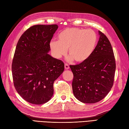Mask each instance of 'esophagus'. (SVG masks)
<instances>
[{"instance_id":"34e87169","label":"esophagus","mask_w":129,"mask_h":129,"mask_svg":"<svg viewBox=\"0 0 129 129\" xmlns=\"http://www.w3.org/2000/svg\"><path fill=\"white\" fill-rule=\"evenodd\" d=\"M64 68H65L66 70H68L70 68L69 65H68L67 63H65L64 64Z\"/></svg>"}]
</instances>
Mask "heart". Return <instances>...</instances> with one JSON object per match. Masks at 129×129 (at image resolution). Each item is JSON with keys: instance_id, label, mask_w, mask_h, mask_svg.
<instances>
[{"instance_id": "1", "label": "heart", "mask_w": 129, "mask_h": 129, "mask_svg": "<svg viewBox=\"0 0 129 129\" xmlns=\"http://www.w3.org/2000/svg\"><path fill=\"white\" fill-rule=\"evenodd\" d=\"M98 36L92 29L83 28H68L62 30L58 36V41L50 43V48L53 56L59 58L67 53L70 56L68 60L73 59L81 63L88 59L96 48Z\"/></svg>"}]
</instances>
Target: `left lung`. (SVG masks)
I'll list each match as a JSON object with an SVG mask.
<instances>
[{
	"mask_svg": "<svg viewBox=\"0 0 129 129\" xmlns=\"http://www.w3.org/2000/svg\"><path fill=\"white\" fill-rule=\"evenodd\" d=\"M92 54L86 61L70 65L73 74L72 90L75 98L86 104L105 98L114 85L116 63L109 39L101 31Z\"/></svg>",
	"mask_w": 129,
	"mask_h": 129,
	"instance_id": "8db88e82",
	"label": "left lung"
}]
</instances>
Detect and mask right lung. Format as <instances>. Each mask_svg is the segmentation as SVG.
<instances>
[{
  "label": "right lung",
  "instance_id": "1",
  "mask_svg": "<svg viewBox=\"0 0 129 129\" xmlns=\"http://www.w3.org/2000/svg\"><path fill=\"white\" fill-rule=\"evenodd\" d=\"M58 27L33 25L17 43L12 64L13 83L19 95L30 104L48 102L53 94L54 81L64 71V63L48 54Z\"/></svg>",
  "mask_w": 129,
  "mask_h": 129
}]
</instances>
